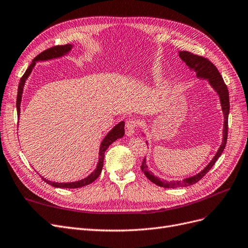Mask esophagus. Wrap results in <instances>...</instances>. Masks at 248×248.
Instances as JSON below:
<instances>
[{
    "label": "esophagus",
    "mask_w": 248,
    "mask_h": 248,
    "mask_svg": "<svg viewBox=\"0 0 248 248\" xmlns=\"http://www.w3.org/2000/svg\"><path fill=\"white\" fill-rule=\"evenodd\" d=\"M137 124H138V121H136V119H133V118L125 122V135L127 137H131L135 134Z\"/></svg>",
    "instance_id": "1"
}]
</instances>
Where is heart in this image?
I'll list each match as a JSON object with an SVG mask.
<instances>
[{
  "label": "heart",
  "instance_id": "obj_1",
  "mask_svg": "<svg viewBox=\"0 0 248 248\" xmlns=\"http://www.w3.org/2000/svg\"><path fill=\"white\" fill-rule=\"evenodd\" d=\"M151 78L154 79V80H157L161 78V72L158 68H154L151 72Z\"/></svg>",
  "mask_w": 248,
  "mask_h": 248
}]
</instances>
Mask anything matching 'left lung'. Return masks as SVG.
I'll return each instance as SVG.
<instances>
[{
	"label": "left lung",
	"instance_id": "8db88e82",
	"mask_svg": "<svg viewBox=\"0 0 248 248\" xmlns=\"http://www.w3.org/2000/svg\"><path fill=\"white\" fill-rule=\"evenodd\" d=\"M179 56L187 64V66H189L191 70H194L196 72V77L198 78H203L208 80V84L212 86V88L218 95L219 102H221V106H222V111L224 113V119H225L224 129H223V140L214 158L210 160V162L202 170L196 173L195 176L186 178L182 181H171V182L161 181L157 177H155L148 170V166L146 164V158H144L141 166L144 175L147 177L152 183H154L155 185L163 187V188H178V187H186V186L196 184L198 181H200L206 175L208 170L214 167V164L217 160V158L221 156V154L225 149L227 138H228V116H229V110H230V102H229L228 88L221 76V73L218 72V70L212 62L202 56H198V55L192 54L191 52H187V51H180Z\"/></svg>",
	"mask_w": 248,
	"mask_h": 248
}]
</instances>
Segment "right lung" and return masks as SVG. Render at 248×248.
Masks as SVG:
<instances>
[{"label": "right lung", "instance_id": "1", "mask_svg": "<svg viewBox=\"0 0 248 248\" xmlns=\"http://www.w3.org/2000/svg\"><path fill=\"white\" fill-rule=\"evenodd\" d=\"M73 46L70 44L67 45H63V46H55L53 48H50L48 50H46L44 52H42L41 54H39L36 56L31 65L29 66V68L26 69V71L24 72V75L22 76L20 81H19V86H18V92H17V101H16V107H17V115L19 117L20 114V103H21V98H22V93H23V87L25 84V80L27 79V78L30 77V75L31 73L35 63L38 61H47V60H51V59H55V58H59L64 56V55L68 54ZM124 135V122H121L118 123L113 129L110 131L106 136L105 138L103 139V141L101 142L100 145V149H99V160L97 163V167L95 169V170L89 175L87 178L77 181V182H70V183H57V182H52L49 181L47 179H45L42 177V179L50 184L51 186H54L56 188H69V189H75V188H80L87 186L91 183H93L101 173V170L103 169V161H104V153L106 151V149L109 147V145H111L114 141H116L119 138H123Z\"/></svg>", "mask_w": 248, "mask_h": 248}]
</instances>
